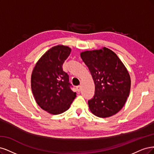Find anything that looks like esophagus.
I'll return each mask as SVG.
<instances>
[{
  "instance_id": "34e87169",
  "label": "esophagus",
  "mask_w": 154,
  "mask_h": 154,
  "mask_svg": "<svg viewBox=\"0 0 154 154\" xmlns=\"http://www.w3.org/2000/svg\"><path fill=\"white\" fill-rule=\"evenodd\" d=\"M81 88H82V86H81V85H79V86H77V91H79V92L81 91Z\"/></svg>"
}]
</instances>
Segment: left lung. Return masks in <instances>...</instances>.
<instances>
[{
  "label": "left lung",
  "mask_w": 154,
  "mask_h": 154,
  "mask_svg": "<svg viewBox=\"0 0 154 154\" xmlns=\"http://www.w3.org/2000/svg\"><path fill=\"white\" fill-rule=\"evenodd\" d=\"M95 83V94L88 106L93 114L107 118L122 109L129 95V73L116 54L103 47L81 54Z\"/></svg>",
  "instance_id": "obj_1"
}]
</instances>
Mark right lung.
Wrapping results in <instances>:
<instances>
[{
  "label": "right lung",
  "mask_w": 154,
  "mask_h": 154,
  "mask_svg": "<svg viewBox=\"0 0 154 154\" xmlns=\"http://www.w3.org/2000/svg\"><path fill=\"white\" fill-rule=\"evenodd\" d=\"M71 48L54 47L38 61L31 75V89L34 98L43 110L59 115L68 110L76 97L72 90L68 73L63 70Z\"/></svg>",
  "instance_id": "right-lung-1"
}]
</instances>
